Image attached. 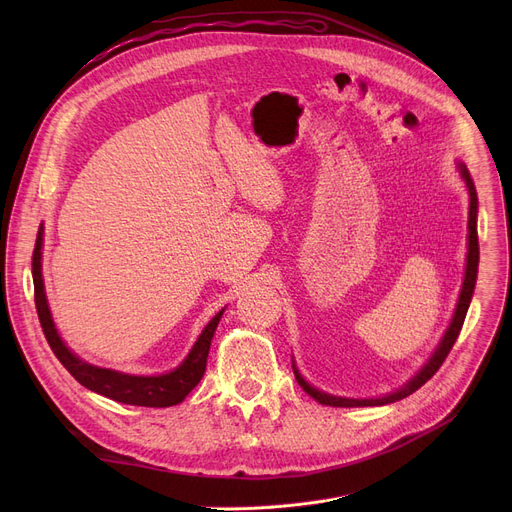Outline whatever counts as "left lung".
<instances>
[{
	"label": "left lung",
	"instance_id": "1",
	"mask_svg": "<svg viewBox=\"0 0 512 512\" xmlns=\"http://www.w3.org/2000/svg\"><path fill=\"white\" fill-rule=\"evenodd\" d=\"M456 168H459L465 184H467V191H469V234H467V263H465V278H463V286H461V294H459V301H456V309H454V315L450 319V326L446 328L440 344L436 346V351L432 353V357L427 359V363L413 375V378L405 384L400 386L398 390L390 392V394H384V396H375V398H344V396H334V394H328L324 390H317L315 386H311L301 371L297 369V365H294L292 361V369H294V378H297L299 386L309 394L313 396L319 405H328V407H382V405H390V402H396V400H402L407 398L409 394H413L415 390H419L432 375L440 369V365L444 363V359L448 357L452 344L456 342V338H459L461 334V328H463V321H465V315H467V309H469V303H471V297H473V290H475V282H477V265H479V242H477V191H475V184H473V178L467 170L465 164H456Z\"/></svg>",
	"mask_w": 512,
	"mask_h": 512
}]
</instances>
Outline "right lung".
I'll return each instance as SVG.
<instances>
[{"label":"right lung","instance_id":"obj_1","mask_svg":"<svg viewBox=\"0 0 512 512\" xmlns=\"http://www.w3.org/2000/svg\"><path fill=\"white\" fill-rule=\"evenodd\" d=\"M43 226L37 236V245L33 253V282H35V305L39 313V321L43 334L51 346L53 355L60 359V363L72 373V378L83 384L87 390H93L105 398H112L116 402H124V405H134V407H153V409H164V407H174L178 402H182L188 392H191L203 378L205 367H207V355H209V346L211 338L215 334V328H218L220 319L226 311L215 313L209 324L203 328L199 338L195 340L193 348L188 351V355L182 359L178 367L166 373H157V375H134V373H124L116 369H105L91 365L76 357L66 342L62 340L56 321L51 317L49 303L45 297V284H43Z\"/></svg>","mask_w":512,"mask_h":512}]
</instances>
